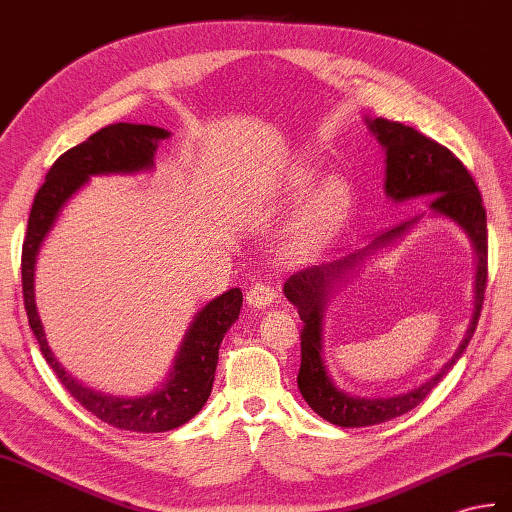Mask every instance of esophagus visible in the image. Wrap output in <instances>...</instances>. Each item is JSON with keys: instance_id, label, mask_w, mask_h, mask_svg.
<instances>
[{"instance_id": "34e87169", "label": "esophagus", "mask_w": 512, "mask_h": 512, "mask_svg": "<svg viewBox=\"0 0 512 512\" xmlns=\"http://www.w3.org/2000/svg\"><path fill=\"white\" fill-rule=\"evenodd\" d=\"M277 292L275 288H270L268 283H253L246 292V301L251 307H268L270 303H275Z\"/></svg>"}]
</instances>
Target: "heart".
<instances>
[{"label": "heart", "instance_id": "obj_1", "mask_svg": "<svg viewBox=\"0 0 512 512\" xmlns=\"http://www.w3.org/2000/svg\"><path fill=\"white\" fill-rule=\"evenodd\" d=\"M312 174L301 172L294 178L290 189L292 194H305L307 189L312 187ZM349 205V189L340 181H327L323 187L318 189L316 196L312 198L310 207H307L303 216V229L305 233L316 235L334 227V224L342 218V213L347 211Z\"/></svg>", "mask_w": 512, "mask_h": 512}]
</instances>
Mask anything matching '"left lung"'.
Here are the masks:
<instances>
[{
	"label": "left lung",
	"mask_w": 512,
	"mask_h": 512,
	"mask_svg": "<svg viewBox=\"0 0 512 512\" xmlns=\"http://www.w3.org/2000/svg\"><path fill=\"white\" fill-rule=\"evenodd\" d=\"M371 130L377 135L379 144L386 148V194L392 200H408L417 196H432L430 207L434 213L458 222L471 237L478 253V272H475V312L467 336L462 338L454 358H451L430 382L421 384L410 392H403L388 399H360L344 395L338 390L323 366L320 358V323H323V305L329 283L344 272L353 270L360 261L377 251L379 246L395 240L414 220L401 222L397 227L377 235L371 248H362L347 257L329 261L323 266L303 268L285 281L283 292L285 299L296 305L303 320L301 329V368H299V390L303 399L310 403V408L323 417L325 421L340 427H366L379 425L390 419H397L401 414L417 408L419 403L430 395L432 388L449 373L462 351L467 349L473 331L478 327V318L484 303L486 277H489V233H486V209L482 205V194L475 185L471 172L462 165L449 148L441 146L438 141L425 137L417 128L403 126L401 122L384 120L377 117L371 122Z\"/></svg>",
	"instance_id": "1"
}]
</instances>
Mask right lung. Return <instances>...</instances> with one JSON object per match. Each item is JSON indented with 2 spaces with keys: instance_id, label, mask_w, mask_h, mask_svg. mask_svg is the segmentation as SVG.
Instances as JSON below:
<instances>
[{
  "instance_id": "obj_1",
  "label": "right lung",
  "mask_w": 512,
  "mask_h": 512,
  "mask_svg": "<svg viewBox=\"0 0 512 512\" xmlns=\"http://www.w3.org/2000/svg\"><path fill=\"white\" fill-rule=\"evenodd\" d=\"M170 133L157 126L146 124H109L98 133L87 137L82 144L69 148L58 157L45 183L34 196V205L28 218V231L23 237L21 248V285L23 303H26L28 323L34 338H37L43 358L52 366L58 382H61L71 397L82 408L95 414L100 421L109 423L120 430L133 432H168L194 419L205 406L213 377H216L218 349L227 334V329L240 316L242 292L233 288L218 299L202 307V312L189 327L185 342L174 364L170 379L161 390L139 399H120L95 392L78 384L74 377L65 373V368L56 362L52 349L47 347L41 320L34 305V261H37L39 246L45 233L50 231L56 213L61 211L63 202L87 183L93 174L111 172H137L150 168L152 154L157 150V141Z\"/></svg>"
}]
</instances>
